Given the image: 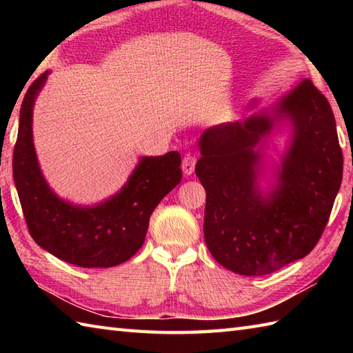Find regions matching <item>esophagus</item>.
Masks as SVG:
<instances>
[{"instance_id":"obj_1","label":"esophagus","mask_w":353,"mask_h":353,"mask_svg":"<svg viewBox=\"0 0 353 353\" xmlns=\"http://www.w3.org/2000/svg\"><path fill=\"white\" fill-rule=\"evenodd\" d=\"M196 157L194 156H191V154H186L185 157H183V161H182V170H183V172L186 176H191L192 172H194V168H196Z\"/></svg>"}]
</instances>
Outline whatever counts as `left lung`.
Returning <instances> with one entry per match:
<instances>
[{"mask_svg": "<svg viewBox=\"0 0 353 353\" xmlns=\"http://www.w3.org/2000/svg\"><path fill=\"white\" fill-rule=\"evenodd\" d=\"M277 112L294 137L279 185L258 192L259 152L272 130L267 114L203 132L196 174L206 191L205 241L215 261L243 276L273 273L308 254L323 234L343 177V153L326 97L310 79L285 95Z\"/></svg>", "mask_w": 353, "mask_h": 353, "instance_id": "8db88e82", "label": "left lung"}]
</instances>
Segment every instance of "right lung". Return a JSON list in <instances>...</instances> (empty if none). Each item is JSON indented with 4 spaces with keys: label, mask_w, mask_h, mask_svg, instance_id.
<instances>
[{
    "label": "right lung",
    "mask_w": 353,
    "mask_h": 353,
    "mask_svg": "<svg viewBox=\"0 0 353 353\" xmlns=\"http://www.w3.org/2000/svg\"><path fill=\"white\" fill-rule=\"evenodd\" d=\"M47 76L48 71L27 89L13 150V181L30 235L43 250L77 267L123 264L144 244L154 208L181 182V154L142 157L124 188L104 203H66L45 182L33 147V103Z\"/></svg>",
    "instance_id": "1"
}]
</instances>
